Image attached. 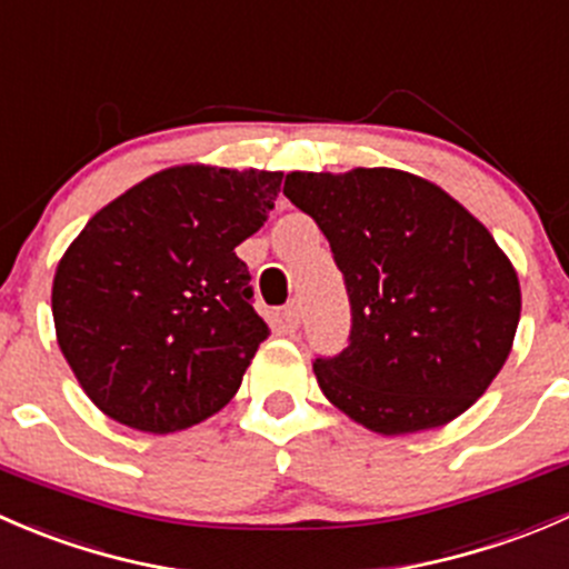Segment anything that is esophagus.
Masks as SVG:
<instances>
[{
  "label": "esophagus",
  "mask_w": 569,
  "mask_h": 569,
  "mask_svg": "<svg viewBox=\"0 0 569 569\" xmlns=\"http://www.w3.org/2000/svg\"><path fill=\"white\" fill-rule=\"evenodd\" d=\"M300 319H302V308H300V300H289L283 306V311H280V321L286 325V330L295 332L297 327H300Z\"/></svg>",
  "instance_id": "esophagus-1"
}]
</instances>
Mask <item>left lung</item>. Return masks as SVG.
I'll use <instances>...</instances> for the list:
<instances>
[{
    "label": "left lung",
    "instance_id": "obj_1",
    "mask_svg": "<svg viewBox=\"0 0 569 569\" xmlns=\"http://www.w3.org/2000/svg\"><path fill=\"white\" fill-rule=\"evenodd\" d=\"M283 194L313 217L347 286V347L313 360L327 399L380 435L468 410L507 363L520 321L518 274L490 231L401 170L289 173Z\"/></svg>",
    "mask_w": 569,
    "mask_h": 569
}]
</instances>
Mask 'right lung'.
<instances>
[{"label": "right lung", "instance_id": "right-lung-1", "mask_svg": "<svg viewBox=\"0 0 569 569\" xmlns=\"http://www.w3.org/2000/svg\"><path fill=\"white\" fill-rule=\"evenodd\" d=\"M283 173L183 164L104 206L51 289L57 343L99 410L168 435L226 407L267 341L239 244Z\"/></svg>", "mask_w": 569, "mask_h": 569}]
</instances>
